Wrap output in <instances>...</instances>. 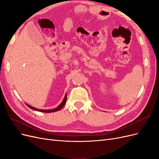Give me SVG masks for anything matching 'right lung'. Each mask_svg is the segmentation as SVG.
Wrapping results in <instances>:
<instances>
[{
    "label": "right lung",
    "instance_id": "add662e5",
    "mask_svg": "<svg viewBox=\"0 0 159 159\" xmlns=\"http://www.w3.org/2000/svg\"><path fill=\"white\" fill-rule=\"evenodd\" d=\"M66 100H67V94L65 95V97H64L63 101H62V102L60 104V105H58V106H57V107H56V108H55V109H49V110L38 109H36V108H35V107H32V106H30V105H28V104H26V105H27V106H28V107H30V109H33V110L38 111L44 112V113H52V112H55V111H57L60 110L62 107H63L64 106V105H65L66 103Z\"/></svg>",
    "mask_w": 159,
    "mask_h": 159
}]
</instances>
